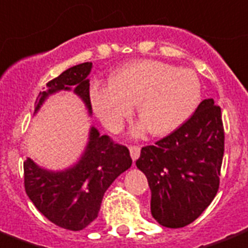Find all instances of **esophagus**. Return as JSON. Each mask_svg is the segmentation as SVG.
I'll use <instances>...</instances> for the list:
<instances>
[{"mask_svg":"<svg viewBox=\"0 0 248 248\" xmlns=\"http://www.w3.org/2000/svg\"><path fill=\"white\" fill-rule=\"evenodd\" d=\"M129 149H130L131 159L136 161V160L138 159V156H140V152H141V148H140V146H138V145H131L130 148H129Z\"/></svg>","mask_w":248,"mask_h":248,"instance_id":"esophagus-1","label":"esophagus"}]
</instances>
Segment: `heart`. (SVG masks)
<instances>
[{
	"mask_svg": "<svg viewBox=\"0 0 248 248\" xmlns=\"http://www.w3.org/2000/svg\"><path fill=\"white\" fill-rule=\"evenodd\" d=\"M201 81L194 70L161 61H133L111 75L108 84L91 87V104L108 130L117 133L133 115L153 136H167L187 121L201 102Z\"/></svg>",
	"mask_w": 248,
	"mask_h": 248,
	"instance_id": "obj_1",
	"label": "heart"
}]
</instances>
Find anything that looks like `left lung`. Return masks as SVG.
I'll return each mask as SVG.
<instances>
[{
    "mask_svg": "<svg viewBox=\"0 0 248 248\" xmlns=\"http://www.w3.org/2000/svg\"><path fill=\"white\" fill-rule=\"evenodd\" d=\"M224 138L221 108L205 99L181 127L141 149L136 164L148 179L151 212L160 225L186 227L213 201L220 186Z\"/></svg>",
    "mask_w": 248,
    "mask_h": 248,
    "instance_id": "8db88e82",
    "label": "left lung"
}]
</instances>
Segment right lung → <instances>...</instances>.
Wrapping results in <instances>:
<instances>
[{"instance_id":"right-lung-1","label":"right lung","mask_w":248,"mask_h":248,"mask_svg":"<svg viewBox=\"0 0 248 248\" xmlns=\"http://www.w3.org/2000/svg\"><path fill=\"white\" fill-rule=\"evenodd\" d=\"M92 62H84L62 72L46 84L47 89L36 99V110L47 96L57 91L70 89L81 97L91 112L89 81ZM129 149L110 136H100L91 129L89 142L81 160L73 168L50 172L31 159L24 161V187L32 203L43 216L61 228L81 231L95 220L103 195L121 173L131 166Z\"/></svg>"}]
</instances>
